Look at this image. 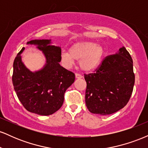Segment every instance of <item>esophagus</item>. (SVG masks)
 <instances>
[{
    "label": "esophagus",
    "instance_id": "esophagus-1",
    "mask_svg": "<svg viewBox=\"0 0 148 148\" xmlns=\"http://www.w3.org/2000/svg\"><path fill=\"white\" fill-rule=\"evenodd\" d=\"M75 77H76V79H81V78H83V76L79 74H75Z\"/></svg>",
    "mask_w": 148,
    "mask_h": 148
}]
</instances>
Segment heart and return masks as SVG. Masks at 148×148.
<instances>
[{"label":"heart","mask_w":148,"mask_h":148,"mask_svg":"<svg viewBox=\"0 0 148 148\" xmlns=\"http://www.w3.org/2000/svg\"><path fill=\"white\" fill-rule=\"evenodd\" d=\"M105 50L101 45L96 42H78L69 47V51L61 53L60 59L66 67H72L74 60H79V67L85 72L94 71L101 63Z\"/></svg>","instance_id":"1"}]
</instances>
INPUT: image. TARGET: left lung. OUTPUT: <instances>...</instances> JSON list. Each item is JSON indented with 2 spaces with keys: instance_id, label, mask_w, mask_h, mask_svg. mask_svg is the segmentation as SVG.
I'll return each instance as SVG.
<instances>
[{
  "instance_id": "1",
  "label": "left lung",
  "mask_w": 148,
  "mask_h": 148,
  "mask_svg": "<svg viewBox=\"0 0 148 148\" xmlns=\"http://www.w3.org/2000/svg\"><path fill=\"white\" fill-rule=\"evenodd\" d=\"M86 104L92 113L102 115L118 111L127 105L133 91V60L125 47L107 56L95 73L85 74Z\"/></svg>"
}]
</instances>
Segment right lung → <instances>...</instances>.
<instances>
[{
    "label": "right lung",
    "instance_id": "obj_1",
    "mask_svg": "<svg viewBox=\"0 0 148 148\" xmlns=\"http://www.w3.org/2000/svg\"><path fill=\"white\" fill-rule=\"evenodd\" d=\"M26 45L36 46L42 51L46 63L40 70L31 72L22 62L23 47L13 64L14 89L27 111L40 115H51L62 106L64 92L74 82L75 75L60 66L61 49L52 45L51 40H33Z\"/></svg>",
    "mask_w": 148,
    "mask_h": 148
}]
</instances>
